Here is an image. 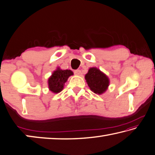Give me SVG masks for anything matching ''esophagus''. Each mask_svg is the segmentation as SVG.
<instances>
[{"instance_id":"1","label":"esophagus","mask_w":155,"mask_h":155,"mask_svg":"<svg viewBox=\"0 0 155 155\" xmlns=\"http://www.w3.org/2000/svg\"><path fill=\"white\" fill-rule=\"evenodd\" d=\"M74 73L76 75H82V71H81L80 70H75L74 71Z\"/></svg>"}]
</instances>
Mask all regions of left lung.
Masks as SVG:
<instances>
[{
    "label": "left lung",
    "instance_id": "1",
    "mask_svg": "<svg viewBox=\"0 0 155 155\" xmlns=\"http://www.w3.org/2000/svg\"><path fill=\"white\" fill-rule=\"evenodd\" d=\"M85 80L93 93L101 95L105 93L110 84V80L104 73L96 67H91L85 75Z\"/></svg>",
    "mask_w": 155,
    "mask_h": 155
}]
</instances>
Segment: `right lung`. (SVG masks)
<instances>
[{"instance_id": "right-lung-1", "label": "right lung", "mask_w": 155, "mask_h": 155, "mask_svg": "<svg viewBox=\"0 0 155 155\" xmlns=\"http://www.w3.org/2000/svg\"><path fill=\"white\" fill-rule=\"evenodd\" d=\"M73 75L71 70H62L57 67L48 79V87L50 91L54 93H58L63 90L64 84L67 82L68 78Z\"/></svg>"}]
</instances>
